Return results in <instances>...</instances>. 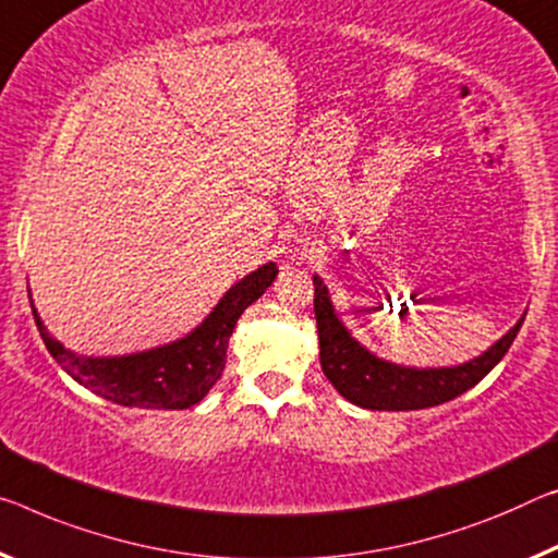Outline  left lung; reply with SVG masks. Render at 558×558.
Listing matches in <instances>:
<instances>
[{
  "mask_svg": "<svg viewBox=\"0 0 558 558\" xmlns=\"http://www.w3.org/2000/svg\"><path fill=\"white\" fill-rule=\"evenodd\" d=\"M314 314L319 329V359L327 379L351 404L374 411H411L444 404L459 393L476 387L492 368L501 362L524 324L521 316L517 327L496 341V344L466 362L451 368H407L381 362L351 339V333L333 314L329 291L319 277H314Z\"/></svg>",
  "mask_w": 558,
  "mask_h": 558,
  "instance_id": "1",
  "label": "left lung"
}]
</instances>
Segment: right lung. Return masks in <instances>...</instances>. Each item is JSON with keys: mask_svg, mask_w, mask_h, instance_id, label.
Listing matches in <instances>:
<instances>
[{"mask_svg": "<svg viewBox=\"0 0 558 558\" xmlns=\"http://www.w3.org/2000/svg\"><path fill=\"white\" fill-rule=\"evenodd\" d=\"M277 274V264H264L262 269L252 271L250 277L231 287L217 308L202 322V327H196L190 337L132 356L92 359L74 354L45 329V324L34 312V304L32 314L49 354L82 387L122 407L190 409L199 404L219 381L236 319L271 287Z\"/></svg>", "mask_w": 558, "mask_h": 558, "instance_id": "obj_1", "label": "right lung"}]
</instances>
